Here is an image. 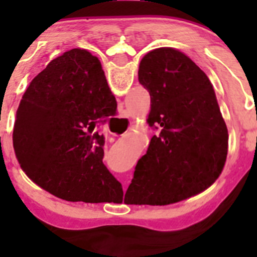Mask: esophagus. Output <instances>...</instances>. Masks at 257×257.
<instances>
[{
	"label": "esophagus",
	"mask_w": 257,
	"mask_h": 257,
	"mask_svg": "<svg viewBox=\"0 0 257 257\" xmlns=\"http://www.w3.org/2000/svg\"><path fill=\"white\" fill-rule=\"evenodd\" d=\"M122 119H124V121L128 122V118H127V115H122Z\"/></svg>",
	"instance_id": "obj_1"
}]
</instances>
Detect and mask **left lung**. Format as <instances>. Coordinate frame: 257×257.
I'll return each instance as SVG.
<instances>
[{"label":"left lung","mask_w":257,"mask_h":257,"mask_svg":"<svg viewBox=\"0 0 257 257\" xmlns=\"http://www.w3.org/2000/svg\"><path fill=\"white\" fill-rule=\"evenodd\" d=\"M139 82L151 95L147 122L161 133L138 161L124 203L162 206L197 196L219 178L228 154V128L212 83L172 47L142 59Z\"/></svg>","instance_id":"left-lung-1"}]
</instances>
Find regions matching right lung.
I'll use <instances>...</instances> for the list:
<instances>
[{
  "label": "right lung",
  "mask_w": 257,
  "mask_h": 257,
  "mask_svg": "<svg viewBox=\"0 0 257 257\" xmlns=\"http://www.w3.org/2000/svg\"><path fill=\"white\" fill-rule=\"evenodd\" d=\"M117 101L100 60L72 49L32 79L15 117L13 144L22 170L38 187L69 202L118 203L122 185L103 163L104 136L94 128Z\"/></svg>",
  "instance_id": "right-lung-1"
}]
</instances>
